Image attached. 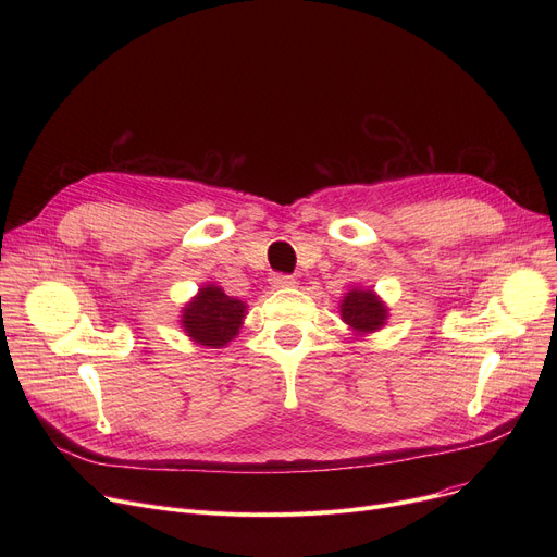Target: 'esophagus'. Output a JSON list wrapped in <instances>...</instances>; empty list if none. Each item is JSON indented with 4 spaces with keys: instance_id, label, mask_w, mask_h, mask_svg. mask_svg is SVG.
Listing matches in <instances>:
<instances>
[{
    "instance_id": "esophagus-1",
    "label": "esophagus",
    "mask_w": 557,
    "mask_h": 557,
    "mask_svg": "<svg viewBox=\"0 0 557 557\" xmlns=\"http://www.w3.org/2000/svg\"><path fill=\"white\" fill-rule=\"evenodd\" d=\"M271 284H273V288H294L298 282H296V277H290V275L275 273V275L271 277Z\"/></svg>"
}]
</instances>
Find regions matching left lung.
Listing matches in <instances>:
<instances>
[{
    "instance_id": "1",
    "label": "left lung",
    "mask_w": 557,
    "mask_h": 557,
    "mask_svg": "<svg viewBox=\"0 0 557 557\" xmlns=\"http://www.w3.org/2000/svg\"><path fill=\"white\" fill-rule=\"evenodd\" d=\"M338 311L341 320L355 336H370L379 330H384L391 318V309L382 300V296H379L376 290L363 286L349 288L338 302Z\"/></svg>"
}]
</instances>
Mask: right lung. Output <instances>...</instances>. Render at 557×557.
<instances>
[{
	"instance_id": "1",
	"label": "right lung",
	"mask_w": 557,
	"mask_h": 557,
	"mask_svg": "<svg viewBox=\"0 0 557 557\" xmlns=\"http://www.w3.org/2000/svg\"><path fill=\"white\" fill-rule=\"evenodd\" d=\"M248 305L239 298L227 296L216 282H208L198 294L181 309V327L189 341L202 347H225L239 336Z\"/></svg>"
}]
</instances>
